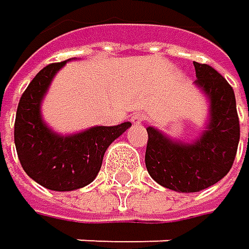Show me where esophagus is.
<instances>
[{
	"mask_svg": "<svg viewBox=\"0 0 249 249\" xmlns=\"http://www.w3.org/2000/svg\"><path fill=\"white\" fill-rule=\"evenodd\" d=\"M143 121H145V115H143V113H136V115L131 116L133 124H142Z\"/></svg>",
	"mask_w": 249,
	"mask_h": 249,
	"instance_id": "obj_1",
	"label": "esophagus"
}]
</instances>
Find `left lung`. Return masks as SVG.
Wrapping results in <instances>:
<instances>
[{
	"mask_svg": "<svg viewBox=\"0 0 249 249\" xmlns=\"http://www.w3.org/2000/svg\"><path fill=\"white\" fill-rule=\"evenodd\" d=\"M194 85L209 101L202 134L184 142L158 128H146L148 173L157 184L176 193H197L221 180L233 166L241 137L233 88L211 65L194 62Z\"/></svg>",
	"mask_w": 249,
	"mask_h": 249,
	"instance_id": "1",
	"label": "left lung"
}]
</instances>
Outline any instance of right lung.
I'll list each match as a JSON object with an SVG mask.
<instances>
[{
  "label": "right lung",
  "instance_id": "right-lung-1",
  "mask_svg": "<svg viewBox=\"0 0 249 249\" xmlns=\"http://www.w3.org/2000/svg\"><path fill=\"white\" fill-rule=\"evenodd\" d=\"M65 64H49L36 74L20 97L15 122V145L25 173L52 191H73L91 184L110 143L131 127V122H124L62 136L47 125L41 101Z\"/></svg>",
  "mask_w": 249,
  "mask_h": 249
}]
</instances>
